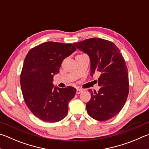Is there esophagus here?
I'll use <instances>...</instances> for the list:
<instances>
[{"label": "esophagus", "instance_id": "1", "mask_svg": "<svg viewBox=\"0 0 149 149\" xmlns=\"http://www.w3.org/2000/svg\"><path fill=\"white\" fill-rule=\"evenodd\" d=\"M83 89L77 88V90H76V94H80V93H81L82 92H83Z\"/></svg>", "mask_w": 149, "mask_h": 149}]
</instances>
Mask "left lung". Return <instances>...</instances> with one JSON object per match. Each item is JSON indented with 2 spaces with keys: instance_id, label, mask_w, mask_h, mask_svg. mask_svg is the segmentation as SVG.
<instances>
[{
  "instance_id": "8db88e82",
  "label": "left lung",
  "mask_w": 149,
  "mask_h": 149,
  "mask_svg": "<svg viewBox=\"0 0 149 149\" xmlns=\"http://www.w3.org/2000/svg\"><path fill=\"white\" fill-rule=\"evenodd\" d=\"M74 45L89 56L91 76L95 73L100 74L98 93L89 91L91 98L86 105L88 114L99 121L113 118L123 109L129 93L128 68L120 50L113 42L98 38Z\"/></svg>"
}]
</instances>
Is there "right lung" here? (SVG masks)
I'll list each match as a JSON object with an SVG mask.
<instances>
[{"mask_svg": "<svg viewBox=\"0 0 149 149\" xmlns=\"http://www.w3.org/2000/svg\"><path fill=\"white\" fill-rule=\"evenodd\" d=\"M76 50L72 44L47 42L29 51L21 74V86L26 105L44 122L56 123L66 117L68 103L75 96L72 86H53V76L62 62Z\"/></svg>", "mask_w": 149, "mask_h": 149, "instance_id": "1", "label": "right lung"}]
</instances>
